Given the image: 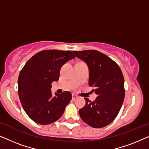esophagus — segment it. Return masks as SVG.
Segmentation results:
<instances>
[{"label":"esophagus","instance_id":"1","mask_svg":"<svg viewBox=\"0 0 149 149\" xmlns=\"http://www.w3.org/2000/svg\"><path fill=\"white\" fill-rule=\"evenodd\" d=\"M72 100H75V99L78 98V96H77V95H75V94H72Z\"/></svg>","mask_w":149,"mask_h":149}]
</instances>
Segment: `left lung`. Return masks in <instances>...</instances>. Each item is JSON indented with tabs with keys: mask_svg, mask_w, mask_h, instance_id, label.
Returning a JSON list of instances; mask_svg holds the SVG:
<instances>
[{
	"mask_svg": "<svg viewBox=\"0 0 149 149\" xmlns=\"http://www.w3.org/2000/svg\"><path fill=\"white\" fill-rule=\"evenodd\" d=\"M72 52L88 66L89 85L97 95L92 102L85 97L86 104L79 111L80 117L91 127H105L113 121L123 104L125 97L123 73L113 60L98 51Z\"/></svg>",
	"mask_w": 149,
	"mask_h": 149,
	"instance_id": "left-lung-1",
	"label": "left lung"
}]
</instances>
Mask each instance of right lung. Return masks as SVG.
<instances>
[{
    "mask_svg": "<svg viewBox=\"0 0 149 149\" xmlns=\"http://www.w3.org/2000/svg\"><path fill=\"white\" fill-rule=\"evenodd\" d=\"M74 58L70 51L43 50L32 56L20 72V102L26 113L36 123H52L64 113L72 94L64 91L53 95L52 83L58 81L61 67Z\"/></svg>",
    "mask_w": 149,
    "mask_h": 149,
    "instance_id": "1",
    "label": "right lung"
}]
</instances>
